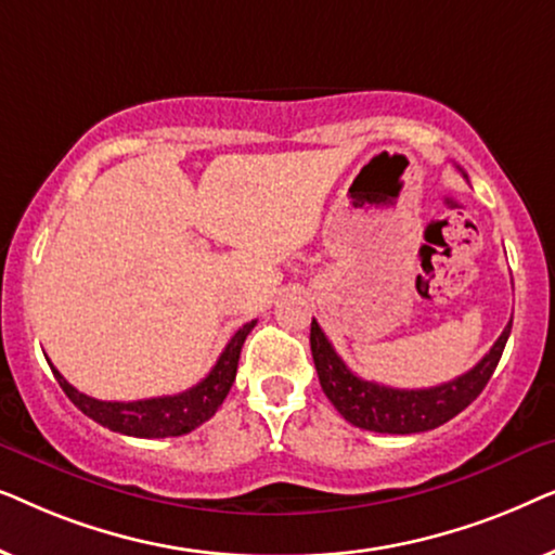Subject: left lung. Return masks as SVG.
I'll return each mask as SVG.
<instances>
[{"label": "left lung", "mask_w": 555, "mask_h": 555, "mask_svg": "<svg viewBox=\"0 0 555 555\" xmlns=\"http://www.w3.org/2000/svg\"><path fill=\"white\" fill-rule=\"evenodd\" d=\"M513 321L505 325V331L482 356V361L467 374L431 386V389H391V386L363 382L333 351L331 340L325 338L315 318L310 323V351H313L315 371L325 397L346 422L369 431H382V435H416V431L442 427L444 422H450L480 397L500 356H503Z\"/></svg>", "instance_id": "8db88e82"}]
</instances>
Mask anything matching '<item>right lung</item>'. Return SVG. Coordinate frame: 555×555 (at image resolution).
<instances>
[{
	"mask_svg": "<svg viewBox=\"0 0 555 555\" xmlns=\"http://www.w3.org/2000/svg\"><path fill=\"white\" fill-rule=\"evenodd\" d=\"M257 321H249L234 333L230 344L219 356L215 369L202 378L192 389L173 393V397H156V399H141V401H101L88 397L75 389L73 384L65 382L55 366L57 384L63 386L67 399L80 409L90 420L108 427L111 431H120L128 437H143V439H164V437H181L192 431L215 416V412L222 406V401L230 393L234 376H237L240 351L249 331L255 328Z\"/></svg>",
	"mask_w": 555,
	"mask_h": 555,
	"instance_id": "add662e5",
	"label": "right lung"
}]
</instances>
